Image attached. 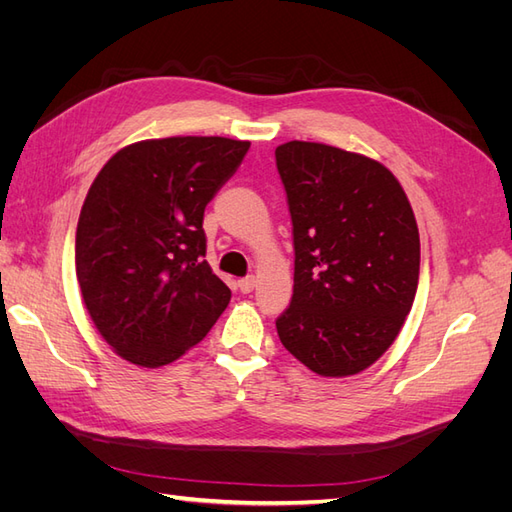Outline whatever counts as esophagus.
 Listing matches in <instances>:
<instances>
[{
  "label": "esophagus",
  "mask_w": 512,
  "mask_h": 512,
  "mask_svg": "<svg viewBox=\"0 0 512 512\" xmlns=\"http://www.w3.org/2000/svg\"><path fill=\"white\" fill-rule=\"evenodd\" d=\"M254 286H256V277L254 275H247V277H243V280H239V288H241V292H252L254 290Z\"/></svg>",
  "instance_id": "1"
}]
</instances>
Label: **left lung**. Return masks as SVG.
<instances>
[{
	"label": "left lung",
	"mask_w": 512,
	"mask_h": 512,
	"mask_svg": "<svg viewBox=\"0 0 512 512\" xmlns=\"http://www.w3.org/2000/svg\"><path fill=\"white\" fill-rule=\"evenodd\" d=\"M275 164L294 243L277 335L318 376H354L389 350L414 303L421 241L410 200L389 168L361 153L290 141Z\"/></svg>",
	"instance_id": "8db88e82"
}]
</instances>
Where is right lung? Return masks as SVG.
Instances as JSON below:
<instances>
[{"mask_svg": "<svg viewBox=\"0 0 512 512\" xmlns=\"http://www.w3.org/2000/svg\"><path fill=\"white\" fill-rule=\"evenodd\" d=\"M250 143L170 136L119 149L91 183L76 226V277L96 329L141 367L177 361L230 301L205 260V207Z\"/></svg>", "mask_w": 512, "mask_h": 512, "instance_id": "right-lung-1", "label": "right lung"}]
</instances>
